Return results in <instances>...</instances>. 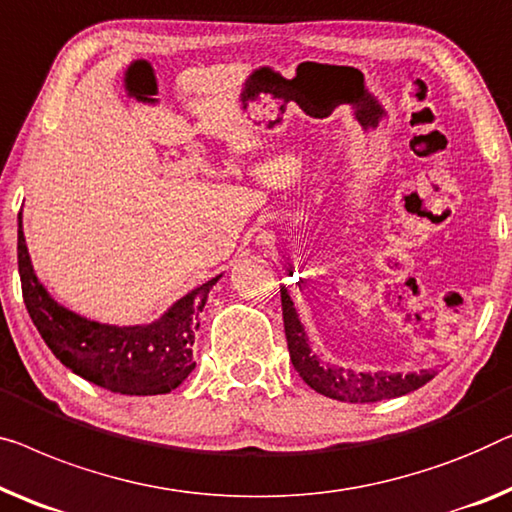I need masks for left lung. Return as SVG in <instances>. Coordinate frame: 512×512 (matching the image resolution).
I'll return each mask as SVG.
<instances>
[{
    "mask_svg": "<svg viewBox=\"0 0 512 512\" xmlns=\"http://www.w3.org/2000/svg\"><path fill=\"white\" fill-rule=\"evenodd\" d=\"M281 311H284L286 342L295 372L302 376V381H305L311 390L321 392L325 397L351 404L381 402V399L409 395V392L422 388V385L432 381L436 376L434 369H422L418 374H358L353 372V369L323 365V362L311 353L305 328H302L298 311H295L291 295H288L284 286H281Z\"/></svg>",
    "mask_w": 512,
    "mask_h": 512,
    "instance_id": "left-lung-1",
    "label": "left lung"
}]
</instances>
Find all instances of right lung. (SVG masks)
Wrapping results in <instances>:
<instances>
[{"mask_svg":"<svg viewBox=\"0 0 512 512\" xmlns=\"http://www.w3.org/2000/svg\"><path fill=\"white\" fill-rule=\"evenodd\" d=\"M18 270L22 298L55 358L85 381L120 395H166L196 367L194 339L210 288L219 277L184 295L150 325H108L73 314L50 298L36 279L22 217H18Z\"/></svg>","mask_w":512,"mask_h":512,"instance_id":"add662e5","label":"right lung"}]
</instances>
